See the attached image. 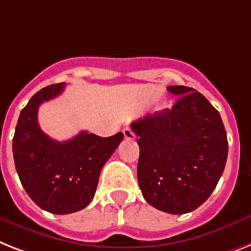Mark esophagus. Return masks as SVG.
I'll return each mask as SVG.
<instances>
[{"label": "esophagus", "instance_id": "34e87169", "mask_svg": "<svg viewBox=\"0 0 251 251\" xmlns=\"http://www.w3.org/2000/svg\"><path fill=\"white\" fill-rule=\"evenodd\" d=\"M124 136H125L126 140H132L134 138H135L134 132H132L130 129H124Z\"/></svg>", "mask_w": 251, "mask_h": 251}]
</instances>
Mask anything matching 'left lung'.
Masks as SVG:
<instances>
[{
    "label": "left lung",
    "mask_w": 251,
    "mask_h": 251,
    "mask_svg": "<svg viewBox=\"0 0 251 251\" xmlns=\"http://www.w3.org/2000/svg\"><path fill=\"white\" fill-rule=\"evenodd\" d=\"M178 99L131 124L140 154L138 183L150 205L185 214L202 205L225 170L228 140L219 112L192 87L169 86Z\"/></svg>",
    "instance_id": "obj_1"
}]
</instances>
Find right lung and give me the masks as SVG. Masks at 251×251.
Returning <instances> with one entry per match:
<instances>
[{"label": "right lung", "instance_id": "obj_1", "mask_svg": "<svg viewBox=\"0 0 251 251\" xmlns=\"http://www.w3.org/2000/svg\"><path fill=\"white\" fill-rule=\"evenodd\" d=\"M66 83L44 87L22 109L13 139L15 168L28 196L44 210L71 214L91 202L101 169L124 139V134L101 138L81 131L56 142L37 121L38 107L62 94Z\"/></svg>", "mask_w": 251, "mask_h": 251}]
</instances>
